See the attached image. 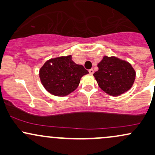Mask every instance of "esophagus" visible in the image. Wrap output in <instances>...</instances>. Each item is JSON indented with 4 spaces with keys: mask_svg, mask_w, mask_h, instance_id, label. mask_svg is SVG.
Returning a JSON list of instances; mask_svg holds the SVG:
<instances>
[{
    "mask_svg": "<svg viewBox=\"0 0 155 155\" xmlns=\"http://www.w3.org/2000/svg\"><path fill=\"white\" fill-rule=\"evenodd\" d=\"M89 73H90V74H93L94 70H93V69H90V70H89Z\"/></svg>",
    "mask_w": 155,
    "mask_h": 155,
    "instance_id": "obj_1",
    "label": "esophagus"
}]
</instances>
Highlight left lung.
I'll return each instance as SVG.
<instances>
[{
	"label": "left lung",
	"mask_w": 155,
	"mask_h": 155,
	"mask_svg": "<svg viewBox=\"0 0 155 155\" xmlns=\"http://www.w3.org/2000/svg\"><path fill=\"white\" fill-rule=\"evenodd\" d=\"M97 67L98 71L93 76L99 87L108 95L118 96L133 86L136 72L127 62L115 57L105 56Z\"/></svg>",
	"instance_id": "1"
}]
</instances>
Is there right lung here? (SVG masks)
<instances>
[{"label": "right lung", "instance_id": "add662e5", "mask_svg": "<svg viewBox=\"0 0 155 155\" xmlns=\"http://www.w3.org/2000/svg\"><path fill=\"white\" fill-rule=\"evenodd\" d=\"M88 73L82 65L72 61L69 55L48 60L40 69L39 76L48 92L61 97L74 91L81 78Z\"/></svg>", "mask_w": 155, "mask_h": 155}]
</instances>
